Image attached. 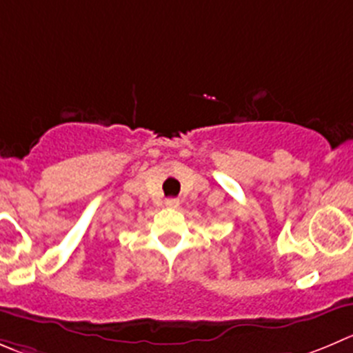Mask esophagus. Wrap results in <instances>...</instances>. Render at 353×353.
Segmentation results:
<instances>
[{
    "mask_svg": "<svg viewBox=\"0 0 353 353\" xmlns=\"http://www.w3.org/2000/svg\"><path fill=\"white\" fill-rule=\"evenodd\" d=\"M179 204H180L179 199H166L168 208H179Z\"/></svg>",
    "mask_w": 353,
    "mask_h": 353,
    "instance_id": "34e87169",
    "label": "esophagus"
}]
</instances>
